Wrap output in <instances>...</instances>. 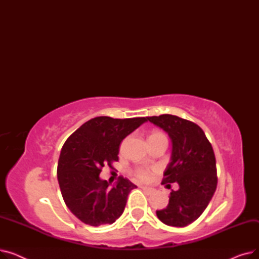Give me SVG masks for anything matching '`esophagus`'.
<instances>
[{
  "label": "esophagus",
  "mask_w": 259,
  "mask_h": 259,
  "mask_svg": "<svg viewBox=\"0 0 259 259\" xmlns=\"http://www.w3.org/2000/svg\"><path fill=\"white\" fill-rule=\"evenodd\" d=\"M142 189L144 190V191L149 195V194H151L152 192H153V189L152 188H149V187H142Z\"/></svg>",
  "instance_id": "1"
}]
</instances>
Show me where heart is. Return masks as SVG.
<instances>
[{
	"mask_svg": "<svg viewBox=\"0 0 259 259\" xmlns=\"http://www.w3.org/2000/svg\"><path fill=\"white\" fill-rule=\"evenodd\" d=\"M149 139H166L165 134H162L161 132L158 131H153L150 135H149ZM167 140V139H166ZM134 178L139 180V181H147L149 179V176L151 174V171L148 169H143V168H139L134 171Z\"/></svg>",
	"mask_w": 259,
	"mask_h": 259,
	"instance_id": "1",
	"label": "heart"
}]
</instances>
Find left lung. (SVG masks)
<instances>
[{"mask_svg":"<svg viewBox=\"0 0 259 259\" xmlns=\"http://www.w3.org/2000/svg\"><path fill=\"white\" fill-rule=\"evenodd\" d=\"M148 120L168 133L172 152L161 184L178 183L165 209L157 210L158 220L172 227H186L196 221L208 207L217 186L213 148L202 129L176 115L150 116Z\"/></svg>","mask_w":259,"mask_h":259,"instance_id":"left-lung-1","label":"left lung"}]
</instances>
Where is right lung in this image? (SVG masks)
<instances>
[{
    "mask_svg": "<svg viewBox=\"0 0 259 259\" xmlns=\"http://www.w3.org/2000/svg\"><path fill=\"white\" fill-rule=\"evenodd\" d=\"M148 117H94L81 125L65 142L59 162L58 181L66 206L86 225H111L122 214L128 195L137 188L119 178L110 187L100 178L105 165L118 160L121 141Z\"/></svg>",
    "mask_w": 259,
    "mask_h": 259,
    "instance_id": "right-lung-1",
    "label": "right lung"
}]
</instances>
